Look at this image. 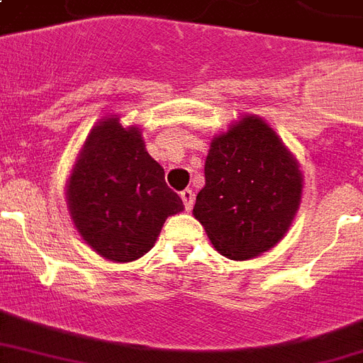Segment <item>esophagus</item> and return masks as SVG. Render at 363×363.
Segmentation results:
<instances>
[{
  "instance_id": "34e87169",
  "label": "esophagus",
  "mask_w": 363,
  "mask_h": 363,
  "mask_svg": "<svg viewBox=\"0 0 363 363\" xmlns=\"http://www.w3.org/2000/svg\"><path fill=\"white\" fill-rule=\"evenodd\" d=\"M181 198H182V203H184V209H186V211H190V209L194 207V192H192V190H190V188L182 190Z\"/></svg>"
}]
</instances>
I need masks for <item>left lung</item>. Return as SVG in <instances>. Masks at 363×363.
Returning <instances> with one entry per match:
<instances>
[{"label":"left lung","mask_w":363,"mask_h":363,"mask_svg":"<svg viewBox=\"0 0 363 363\" xmlns=\"http://www.w3.org/2000/svg\"><path fill=\"white\" fill-rule=\"evenodd\" d=\"M301 194L303 173L295 156L267 121L243 116L211 140L206 186L192 213L218 253L245 261L286 236Z\"/></svg>","instance_id":"1"}]
</instances>
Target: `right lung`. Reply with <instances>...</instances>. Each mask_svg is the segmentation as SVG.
I'll list each match as a JSON object with an SVG mask.
<instances>
[{"instance_id":"obj_1","label":"right lung","mask_w":363,"mask_h":363,"mask_svg":"<svg viewBox=\"0 0 363 363\" xmlns=\"http://www.w3.org/2000/svg\"><path fill=\"white\" fill-rule=\"evenodd\" d=\"M66 200L79 236L114 262L148 253L165 218L184 209L165 184L163 167L146 152L140 129L123 127L116 116L99 121L85 138Z\"/></svg>"}]
</instances>
